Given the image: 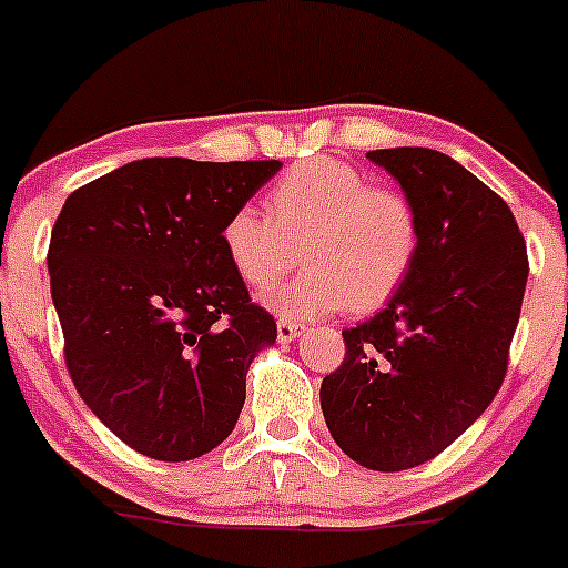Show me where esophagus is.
Returning <instances> with one entry per match:
<instances>
[{"label": "esophagus", "mask_w": 568, "mask_h": 568, "mask_svg": "<svg viewBox=\"0 0 568 568\" xmlns=\"http://www.w3.org/2000/svg\"><path fill=\"white\" fill-rule=\"evenodd\" d=\"M276 327H278V342H282V344L295 342V338L303 333V325L301 323H290V320H278Z\"/></svg>", "instance_id": "obj_1"}]
</instances>
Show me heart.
I'll use <instances>...</instances> for the list:
<instances>
[{
  "instance_id": "b5f03b06",
  "label": "heart",
  "mask_w": 568,
  "mask_h": 568,
  "mask_svg": "<svg viewBox=\"0 0 568 568\" xmlns=\"http://www.w3.org/2000/svg\"><path fill=\"white\" fill-rule=\"evenodd\" d=\"M267 210H232L221 245L245 284L267 290L295 265L303 243L306 271L267 295L282 317L374 312L399 292L418 256V215L407 196L369 185L338 158L292 166L267 194Z\"/></svg>"
}]
</instances>
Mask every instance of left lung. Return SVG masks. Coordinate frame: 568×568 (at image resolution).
<instances>
[{"mask_svg":"<svg viewBox=\"0 0 568 568\" xmlns=\"http://www.w3.org/2000/svg\"><path fill=\"white\" fill-rule=\"evenodd\" d=\"M418 215L410 276L320 388L336 446L379 473L435 459L489 407L508 366L528 251L508 204L429 148L372 150Z\"/></svg>","mask_w":568,"mask_h":568,"instance_id":"1","label":"left lung"}]
</instances>
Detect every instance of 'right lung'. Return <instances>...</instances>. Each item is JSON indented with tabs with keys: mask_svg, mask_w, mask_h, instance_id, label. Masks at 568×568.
Returning <instances> with one entry per match:
<instances>
[{
	"mask_svg": "<svg viewBox=\"0 0 568 568\" xmlns=\"http://www.w3.org/2000/svg\"><path fill=\"white\" fill-rule=\"evenodd\" d=\"M278 169L144 158L65 199L49 273L68 372L144 457H202L241 418L245 374L276 323L232 271L221 226Z\"/></svg>",
	"mask_w": 568,
	"mask_h": 568,
	"instance_id": "add662e5",
	"label": "right lung"
}]
</instances>
